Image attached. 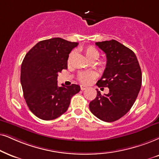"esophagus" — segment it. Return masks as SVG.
I'll list each match as a JSON object with an SVG mask.
<instances>
[{"label":"esophagus","mask_w":159,"mask_h":159,"mask_svg":"<svg viewBox=\"0 0 159 159\" xmlns=\"http://www.w3.org/2000/svg\"><path fill=\"white\" fill-rule=\"evenodd\" d=\"M86 89H87V86H84V85L81 86V90H85Z\"/></svg>","instance_id":"1"}]
</instances>
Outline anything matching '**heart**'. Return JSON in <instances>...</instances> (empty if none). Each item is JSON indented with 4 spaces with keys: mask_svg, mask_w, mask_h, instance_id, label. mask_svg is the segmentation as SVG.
I'll return each instance as SVG.
<instances>
[{
    "mask_svg": "<svg viewBox=\"0 0 159 159\" xmlns=\"http://www.w3.org/2000/svg\"><path fill=\"white\" fill-rule=\"evenodd\" d=\"M84 52L85 53L88 59L93 60L97 59L99 56V53L97 50L92 46H88L84 49ZM73 54H70L69 58H68V63L71 61ZM97 76V73L94 71H81L78 73L77 75V79L83 84H89L93 81L94 78Z\"/></svg>",
    "mask_w": 159,
    "mask_h": 159,
    "instance_id": "1",
    "label": "heart"
}]
</instances>
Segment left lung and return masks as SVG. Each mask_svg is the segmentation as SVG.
Segmentation results:
<instances>
[{"label":"left lung","mask_w":159,"mask_h":159,"mask_svg":"<svg viewBox=\"0 0 159 159\" xmlns=\"http://www.w3.org/2000/svg\"><path fill=\"white\" fill-rule=\"evenodd\" d=\"M106 53V69L97 85L108 87L102 95L97 89L95 99L89 103L94 116L104 122L119 120L133 106L142 86V71L135 53L114 39L96 43Z\"/></svg>","instance_id":"8db88e82"}]
</instances>
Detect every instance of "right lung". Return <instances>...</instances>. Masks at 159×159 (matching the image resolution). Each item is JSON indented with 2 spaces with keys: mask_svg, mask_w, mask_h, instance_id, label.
Returning <instances> with one entry per match:
<instances>
[{
  "mask_svg": "<svg viewBox=\"0 0 159 159\" xmlns=\"http://www.w3.org/2000/svg\"><path fill=\"white\" fill-rule=\"evenodd\" d=\"M78 43L61 38L43 40L26 53L21 65L23 96L31 111L43 120H51L67 111L71 98L80 92L77 84L58 86L57 78L67 69L69 54Z\"/></svg>",
  "mask_w": 159,
  "mask_h": 159,
  "instance_id": "obj_1",
  "label": "right lung"
}]
</instances>
